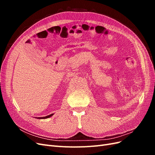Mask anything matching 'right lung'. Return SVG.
I'll list each match as a JSON object with an SVG mask.
<instances>
[{
  "instance_id": "add662e5",
  "label": "right lung",
  "mask_w": 155,
  "mask_h": 155,
  "mask_svg": "<svg viewBox=\"0 0 155 155\" xmlns=\"http://www.w3.org/2000/svg\"><path fill=\"white\" fill-rule=\"evenodd\" d=\"M54 114H50V115H48V116H45V117H39V119H45V118H50V117H51V116H52Z\"/></svg>"
}]
</instances>
